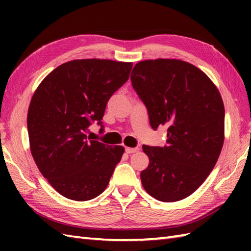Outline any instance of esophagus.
<instances>
[{"label": "esophagus", "instance_id": "obj_1", "mask_svg": "<svg viewBox=\"0 0 251 251\" xmlns=\"http://www.w3.org/2000/svg\"><path fill=\"white\" fill-rule=\"evenodd\" d=\"M138 150H139V149H138V148H128V147H127V148L125 149V151H126V153H127V154L135 153V152H137Z\"/></svg>", "mask_w": 251, "mask_h": 251}]
</instances>
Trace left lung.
<instances>
[{
  "instance_id": "obj_1",
  "label": "left lung",
  "mask_w": 251,
  "mask_h": 251,
  "mask_svg": "<svg viewBox=\"0 0 251 251\" xmlns=\"http://www.w3.org/2000/svg\"><path fill=\"white\" fill-rule=\"evenodd\" d=\"M131 74L152 128L168 126L166 146H142L150 159L140 174L143 188L157 201L183 200L200 188L219 158L225 141L221 95L204 72L179 59L139 61Z\"/></svg>"
}]
</instances>
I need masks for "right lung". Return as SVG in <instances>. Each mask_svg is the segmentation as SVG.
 I'll return each instance as SVG.
<instances>
[{"mask_svg": "<svg viewBox=\"0 0 251 251\" xmlns=\"http://www.w3.org/2000/svg\"><path fill=\"white\" fill-rule=\"evenodd\" d=\"M131 62L77 59L62 63L36 88L28 110L30 150L37 168L69 200H93L105 190L124 148L90 140L110 97L127 82ZM102 126V125H101Z\"/></svg>", "mask_w": 251, "mask_h": 251, "instance_id": "add662e5", "label": "right lung"}]
</instances>
